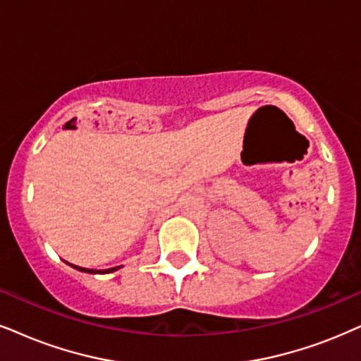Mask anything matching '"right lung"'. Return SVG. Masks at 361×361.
<instances>
[{"mask_svg": "<svg viewBox=\"0 0 361 361\" xmlns=\"http://www.w3.org/2000/svg\"><path fill=\"white\" fill-rule=\"evenodd\" d=\"M71 267L76 268V270H80V271H85V273H111V271H116L118 268H120V267H116V268H108V270H88V268L75 267V264H71Z\"/></svg>", "mask_w": 361, "mask_h": 361, "instance_id": "right-lung-1", "label": "right lung"}]
</instances>
